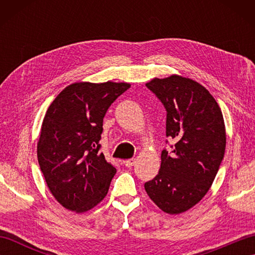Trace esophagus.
Listing matches in <instances>:
<instances>
[{
    "label": "esophagus",
    "instance_id": "obj_1",
    "mask_svg": "<svg viewBox=\"0 0 255 255\" xmlns=\"http://www.w3.org/2000/svg\"><path fill=\"white\" fill-rule=\"evenodd\" d=\"M134 163H136V159H128L125 161V165H126L127 167H132L134 165Z\"/></svg>",
    "mask_w": 255,
    "mask_h": 255
}]
</instances>
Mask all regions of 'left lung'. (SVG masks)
I'll list each match as a JSON object with an SVG mask.
<instances>
[{"label": "left lung", "instance_id": "8db88e82", "mask_svg": "<svg viewBox=\"0 0 255 255\" xmlns=\"http://www.w3.org/2000/svg\"><path fill=\"white\" fill-rule=\"evenodd\" d=\"M145 86L163 104L166 137L175 144L162 150L158 175L144 189L164 213L177 215L200 202L217 175L226 149L223 113L203 85L181 75Z\"/></svg>", "mask_w": 255, "mask_h": 255}]
</instances>
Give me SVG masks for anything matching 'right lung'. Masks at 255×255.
<instances>
[{"label": "right lung", "mask_w": 255, "mask_h": 255, "mask_svg": "<svg viewBox=\"0 0 255 255\" xmlns=\"http://www.w3.org/2000/svg\"><path fill=\"white\" fill-rule=\"evenodd\" d=\"M128 83L79 82L48 108L37 156L51 194L64 208L84 213L106 196L116 169L100 152L103 118Z\"/></svg>", "instance_id": "right-lung-1"}]
</instances>
